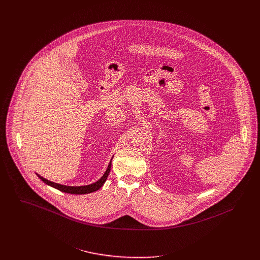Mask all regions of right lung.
Instances as JSON below:
<instances>
[{
  "label": "right lung",
  "instance_id": "add662e5",
  "mask_svg": "<svg viewBox=\"0 0 260 260\" xmlns=\"http://www.w3.org/2000/svg\"><path fill=\"white\" fill-rule=\"evenodd\" d=\"M110 169H111V161H110V163H109V165H108V168H107L106 172L104 173V175L101 177L100 180H98L97 182H95V183H93V184L86 186L61 185V184H58V183L51 182V181L45 179L44 177H42V176H40V175H38V176H39V178H40L43 182H45L46 184L52 186V187H54V188H56V189H58V190H60V191H62V192L70 193V194H87V193H91V192L97 191L98 189H100V188L103 186V184H104L105 181H106V179H107V177H108V175H109Z\"/></svg>",
  "mask_w": 260,
  "mask_h": 260
}]
</instances>
